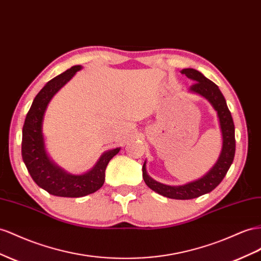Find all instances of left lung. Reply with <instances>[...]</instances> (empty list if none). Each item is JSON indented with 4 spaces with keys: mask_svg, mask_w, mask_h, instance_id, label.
I'll return each instance as SVG.
<instances>
[{
    "mask_svg": "<svg viewBox=\"0 0 261 261\" xmlns=\"http://www.w3.org/2000/svg\"><path fill=\"white\" fill-rule=\"evenodd\" d=\"M181 73L186 74L189 79L195 82L193 86L190 87V92L198 93L205 97L217 112L223 138L220 157H218L213 168L206 174H204L201 179L189 182L183 186H167L153 180L147 173L146 161L143 166V178L148 188H150L160 195L166 196V198L191 200L213 191L226 175L235 156V126L233 117H231L227 108L226 100L214 82L205 78L195 69H183L181 70Z\"/></svg>",
    "mask_w": 261,
    "mask_h": 261,
    "instance_id": "obj_1",
    "label": "left lung"
}]
</instances>
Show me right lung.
Returning a JSON list of instances; mask_svg holds the SVG:
<instances>
[{
	"label": "right lung",
	"mask_w": 261,
	"mask_h": 261,
	"mask_svg": "<svg viewBox=\"0 0 261 261\" xmlns=\"http://www.w3.org/2000/svg\"><path fill=\"white\" fill-rule=\"evenodd\" d=\"M81 66H73L49 81L34 98L23 126L22 157L33 180L48 193L63 198H81L94 193L105 180V169L121 148L105 151L95 166L86 173L71 174L54 164L48 157L43 135L46 109L54 95L72 79Z\"/></svg>",
	"instance_id": "add662e5"
}]
</instances>
